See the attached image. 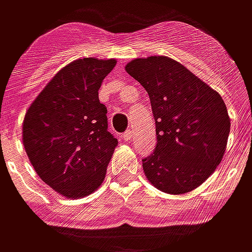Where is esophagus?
Wrapping results in <instances>:
<instances>
[{
  "label": "esophagus",
  "mask_w": 252,
  "mask_h": 252,
  "mask_svg": "<svg viewBox=\"0 0 252 252\" xmlns=\"http://www.w3.org/2000/svg\"><path fill=\"white\" fill-rule=\"evenodd\" d=\"M133 136V132L129 129V130H126V132L123 133V140H126V142H129L130 139H132Z\"/></svg>",
  "instance_id": "1"
}]
</instances>
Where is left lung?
Here are the masks:
<instances>
[{
  "instance_id": "left-lung-1",
  "label": "left lung",
  "mask_w": 252,
  "mask_h": 252,
  "mask_svg": "<svg viewBox=\"0 0 252 252\" xmlns=\"http://www.w3.org/2000/svg\"><path fill=\"white\" fill-rule=\"evenodd\" d=\"M126 72L150 97L158 143L145 158L147 180L169 194L194 190L220 164L230 134L224 100L167 57L134 59Z\"/></svg>"
}]
</instances>
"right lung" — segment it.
<instances>
[{
	"mask_svg": "<svg viewBox=\"0 0 252 252\" xmlns=\"http://www.w3.org/2000/svg\"><path fill=\"white\" fill-rule=\"evenodd\" d=\"M115 65V59L94 58L70 62L25 113L22 142L30 161L42 182L65 197L94 193L118 146L97 92Z\"/></svg>",
	"mask_w": 252,
	"mask_h": 252,
	"instance_id": "obj_1",
	"label": "right lung"
}]
</instances>
